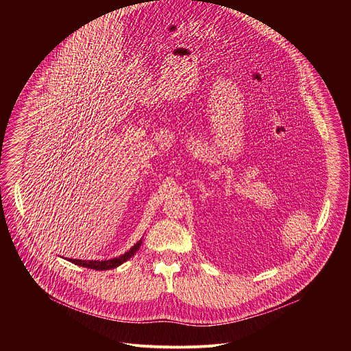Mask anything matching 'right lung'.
Listing matches in <instances>:
<instances>
[{
    "label": "right lung",
    "instance_id": "obj_1",
    "mask_svg": "<svg viewBox=\"0 0 351 351\" xmlns=\"http://www.w3.org/2000/svg\"><path fill=\"white\" fill-rule=\"evenodd\" d=\"M142 245V241H139L136 245H134L130 250L125 254L117 256V258H112L108 261H82V259H69L70 262L82 266V267H88V269H95V270H109V269H114L117 266H120L121 263H124L125 261H128L136 251L139 250Z\"/></svg>",
    "mask_w": 351,
    "mask_h": 351
}]
</instances>
